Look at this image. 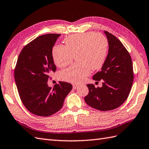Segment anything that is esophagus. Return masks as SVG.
Here are the masks:
<instances>
[{"mask_svg": "<svg viewBox=\"0 0 149 149\" xmlns=\"http://www.w3.org/2000/svg\"><path fill=\"white\" fill-rule=\"evenodd\" d=\"M78 87H79V85L76 84H73V88L74 89H76V88H77Z\"/></svg>", "mask_w": 149, "mask_h": 149, "instance_id": "34e87169", "label": "esophagus"}]
</instances>
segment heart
<instances>
[{
  "mask_svg": "<svg viewBox=\"0 0 149 149\" xmlns=\"http://www.w3.org/2000/svg\"><path fill=\"white\" fill-rule=\"evenodd\" d=\"M62 45L53 47L52 54L55 65L63 68L73 60L77 62L60 73L62 80L79 83L93 70H98L104 64L108 51V41L100 33L93 32L72 34L64 39Z\"/></svg>",
  "mask_w": 149,
  "mask_h": 149,
  "instance_id": "b5f03b06",
  "label": "heart"
}]
</instances>
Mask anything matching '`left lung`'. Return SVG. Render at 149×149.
Listing matches in <instances>:
<instances>
[{
	"label": "left lung",
	"instance_id": "8db88e82",
	"mask_svg": "<svg viewBox=\"0 0 149 149\" xmlns=\"http://www.w3.org/2000/svg\"><path fill=\"white\" fill-rule=\"evenodd\" d=\"M109 53L101 71L93 75L95 81L103 80L101 88L87 84L89 93L84 97L87 104L101 111L118 108L128 97L134 75L128 51L116 37L107 31Z\"/></svg>",
	"mask_w": 149,
	"mask_h": 149
}]
</instances>
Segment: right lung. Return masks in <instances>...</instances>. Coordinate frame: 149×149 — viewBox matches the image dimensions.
Returning a JSON list of instances; mask_svg holds the SVG:
<instances>
[{"mask_svg":"<svg viewBox=\"0 0 149 149\" xmlns=\"http://www.w3.org/2000/svg\"><path fill=\"white\" fill-rule=\"evenodd\" d=\"M61 34L40 36L23 48L15 69V79L21 100L29 112L47 117L59 111L72 89L70 83L59 82L52 88L47 85L51 73L56 70L52 51Z\"/></svg>","mask_w":149,"mask_h":149,"instance_id":"obj_1","label":"right lung"}]
</instances>
